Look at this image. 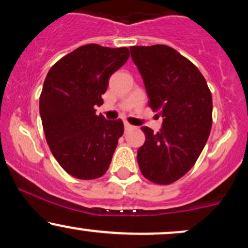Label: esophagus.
<instances>
[{"label": "esophagus", "mask_w": 248, "mask_h": 248, "mask_svg": "<svg viewBox=\"0 0 248 248\" xmlns=\"http://www.w3.org/2000/svg\"><path fill=\"white\" fill-rule=\"evenodd\" d=\"M124 129H126V130H128V129H130V128H132L133 126H132V124H128V122H124Z\"/></svg>", "instance_id": "1"}]
</instances>
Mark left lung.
Listing matches in <instances>:
<instances>
[{"mask_svg": "<svg viewBox=\"0 0 248 248\" xmlns=\"http://www.w3.org/2000/svg\"><path fill=\"white\" fill-rule=\"evenodd\" d=\"M129 49L149 106L163 118L160 132L141 127L146 141L138 150L139 167L154 183H173L191 169L205 147L212 126L211 92L197 67L172 47Z\"/></svg>", "mask_w": 248, "mask_h": 248, "instance_id": "obj_1", "label": "left lung"}]
</instances>
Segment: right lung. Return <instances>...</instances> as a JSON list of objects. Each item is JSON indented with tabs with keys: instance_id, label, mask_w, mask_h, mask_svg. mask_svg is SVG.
Instances as JSON below:
<instances>
[{
	"instance_id": "add662e5",
	"label": "right lung",
	"mask_w": 248,
	"mask_h": 248,
	"mask_svg": "<svg viewBox=\"0 0 248 248\" xmlns=\"http://www.w3.org/2000/svg\"><path fill=\"white\" fill-rule=\"evenodd\" d=\"M128 58L127 47L87 44L62 57L45 78L39 98L45 139L73 177H101L109 167L124 122L96 115L94 106H101L108 79Z\"/></svg>"
}]
</instances>
